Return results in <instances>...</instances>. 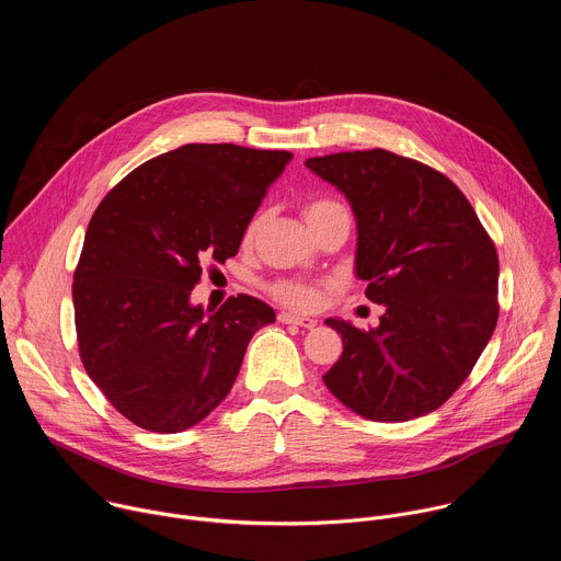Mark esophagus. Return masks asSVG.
Segmentation results:
<instances>
[{
	"instance_id": "1",
	"label": "esophagus",
	"mask_w": 561,
	"mask_h": 561,
	"mask_svg": "<svg viewBox=\"0 0 561 561\" xmlns=\"http://www.w3.org/2000/svg\"><path fill=\"white\" fill-rule=\"evenodd\" d=\"M277 319L282 324H295V327H301V329H314L317 327V319L293 314V312H279Z\"/></svg>"
}]
</instances>
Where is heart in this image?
Wrapping results in <instances>:
<instances>
[{"label":"heart","mask_w":561,"mask_h":561,"mask_svg":"<svg viewBox=\"0 0 561 561\" xmlns=\"http://www.w3.org/2000/svg\"><path fill=\"white\" fill-rule=\"evenodd\" d=\"M344 206L333 202V199H314L310 204L304 206V217L308 224H312L314 219L324 217L329 213H335V210H342ZM257 226L260 221H251L249 228H247V242H251V239L255 237L257 232ZM271 295L275 299H279L282 304L290 306V308H299V310H310L319 304V295H322V290H319V286H312V284H304V282H293V279H279L275 284H271Z\"/></svg>","instance_id":"heart-1"}]
</instances>
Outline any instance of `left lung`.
I'll return each mask as SVG.
<instances>
[{
	"label": "left lung",
	"mask_w": 561,
	"mask_h": 561,
	"mask_svg": "<svg viewBox=\"0 0 561 561\" xmlns=\"http://www.w3.org/2000/svg\"><path fill=\"white\" fill-rule=\"evenodd\" d=\"M357 219L355 273L386 306L379 327L327 324L344 353L324 383L353 413L409 422L463 383L500 317V260L466 195L439 171L383 148L306 159Z\"/></svg>",
	"instance_id": "left-lung-1"
}]
</instances>
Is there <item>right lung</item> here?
Masks as SVG:
<instances>
[{
	"label": "right lung",
	"instance_id": "1",
	"mask_svg": "<svg viewBox=\"0 0 561 561\" xmlns=\"http://www.w3.org/2000/svg\"><path fill=\"white\" fill-rule=\"evenodd\" d=\"M288 150L186 144L128 173L91 217L72 275L79 357L135 426L180 433L230 392L275 310L251 295L191 304L202 264L234 257Z\"/></svg>",
	"mask_w": 561,
	"mask_h": 561
}]
</instances>
